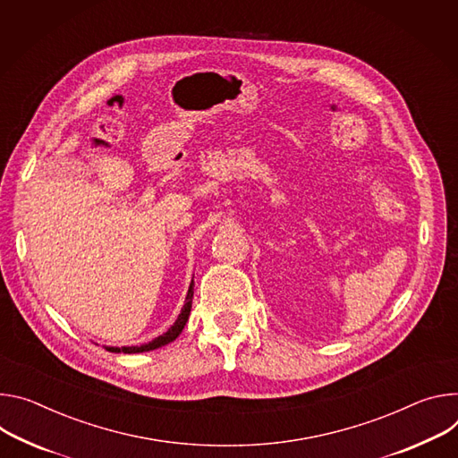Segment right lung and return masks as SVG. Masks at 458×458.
<instances>
[{
    "mask_svg": "<svg viewBox=\"0 0 458 458\" xmlns=\"http://www.w3.org/2000/svg\"><path fill=\"white\" fill-rule=\"evenodd\" d=\"M192 294H194V284L191 282V285H189V291H187V296H185V303H183V308H182V313H180V317H178V320L164 333V335H160L158 338H155L152 342H148V344H143V345H131V347H107V351H113V352H145V351H152V349H158V347H162V345H167V344H171L173 340H176L178 338V335L182 333V329L185 327V322L189 320V313H191V303H192Z\"/></svg>",
    "mask_w": 458,
    "mask_h": 458,
    "instance_id": "obj_1",
    "label": "right lung"
}]
</instances>
